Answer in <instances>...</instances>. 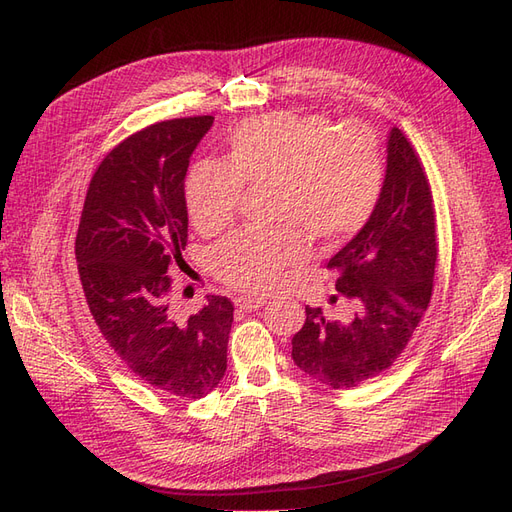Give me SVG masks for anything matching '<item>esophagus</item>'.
<instances>
[{
	"label": "esophagus",
	"mask_w": 512,
	"mask_h": 512,
	"mask_svg": "<svg viewBox=\"0 0 512 512\" xmlns=\"http://www.w3.org/2000/svg\"><path fill=\"white\" fill-rule=\"evenodd\" d=\"M265 303H267V299H254V297H239V299H235V305L239 309H243V312H254V309L262 307Z\"/></svg>",
	"instance_id": "obj_1"
}]
</instances>
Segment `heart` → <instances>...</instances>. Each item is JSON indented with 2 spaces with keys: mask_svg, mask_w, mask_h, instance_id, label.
<instances>
[{
  "mask_svg": "<svg viewBox=\"0 0 512 512\" xmlns=\"http://www.w3.org/2000/svg\"><path fill=\"white\" fill-rule=\"evenodd\" d=\"M273 185L280 224H297L322 243H344L374 215L384 188V160L367 128H335L322 115L271 113L230 134L222 164L203 162L185 181L192 224L215 235L232 224L243 188ZM288 226L247 230L211 256L213 271L237 290L267 292L309 258L305 233Z\"/></svg>",
  "mask_w": 512,
  "mask_h": 512,
  "instance_id": "1",
  "label": "heart"
}]
</instances>
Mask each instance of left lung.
<instances>
[{
    "mask_svg": "<svg viewBox=\"0 0 512 512\" xmlns=\"http://www.w3.org/2000/svg\"><path fill=\"white\" fill-rule=\"evenodd\" d=\"M427 175L399 128L386 143V175L369 222L339 250L329 269L352 301L346 320L305 307L292 337V361L329 389H352L389 369L425 316L438 260L436 215Z\"/></svg>",
    "mask_w": 512,
    "mask_h": 512,
    "instance_id": "1",
    "label": "left lung"
}]
</instances>
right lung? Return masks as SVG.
<instances>
[{
	"mask_svg": "<svg viewBox=\"0 0 512 512\" xmlns=\"http://www.w3.org/2000/svg\"><path fill=\"white\" fill-rule=\"evenodd\" d=\"M213 117L153 123L128 136L91 177L76 232L89 312L106 344L156 391L200 399L220 384L235 307L209 294L188 320L168 309V269L188 243L185 173Z\"/></svg>",
	"mask_w": 512,
	"mask_h": 512,
	"instance_id": "right-lung-1",
	"label": "right lung"
}]
</instances>
